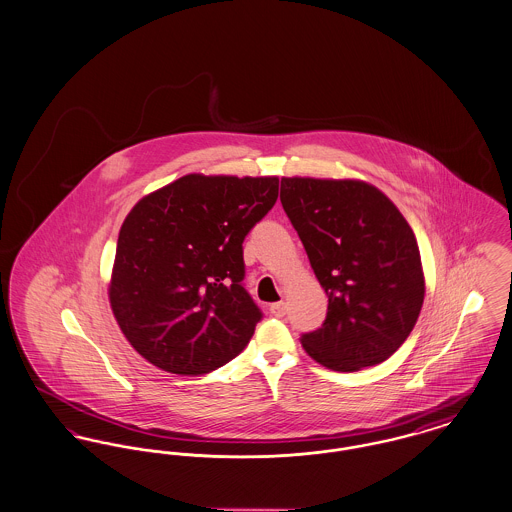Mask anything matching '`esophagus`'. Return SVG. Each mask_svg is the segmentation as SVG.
<instances>
[{"mask_svg": "<svg viewBox=\"0 0 512 512\" xmlns=\"http://www.w3.org/2000/svg\"><path fill=\"white\" fill-rule=\"evenodd\" d=\"M270 312H272L275 318H283L285 312H287V305L283 301L281 303H273L272 307H270Z\"/></svg>", "mask_w": 512, "mask_h": 512, "instance_id": "1", "label": "esophagus"}]
</instances>
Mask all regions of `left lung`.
<instances>
[{"label": "left lung", "mask_w": 512, "mask_h": 512, "mask_svg": "<svg viewBox=\"0 0 512 512\" xmlns=\"http://www.w3.org/2000/svg\"><path fill=\"white\" fill-rule=\"evenodd\" d=\"M279 198L328 295L326 320L301 336L305 351L341 373L386 361L408 340L425 295L408 221L359 180L281 178Z\"/></svg>", "instance_id": "obj_1"}]
</instances>
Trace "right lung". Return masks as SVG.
Segmentation results:
<instances>
[{"mask_svg": "<svg viewBox=\"0 0 512 512\" xmlns=\"http://www.w3.org/2000/svg\"><path fill=\"white\" fill-rule=\"evenodd\" d=\"M277 190L275 176L188 174L128 213L108 293L141 357L167 373L198 376L248 345L264 314L242 283V242Z\"/></svg>", "mask_w": 512, "mask_h": 512, "instance_id": "add662e5", "label": "right lung"}]
</instances>
